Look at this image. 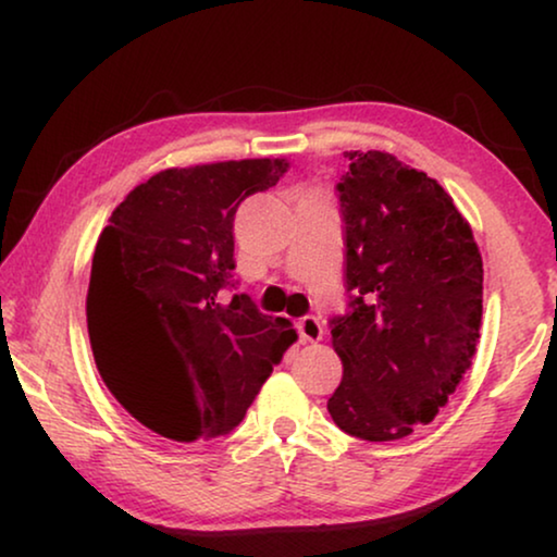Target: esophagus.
Returning a JSON list of instances; mask_svg holds the SVG:
<instances>
[{"label":"esophagus","mask_w":557,"mask_h":557,"mask_svg":"<svg viewBox=\"0 0 557 557\" xmlns=\"http://www.w3.org/2000/svg\"><path fill=\"white\" fill-rule=\"evenodd\" d=\"M296 330H299V337L304 342H319L324 334V326L319 322V317H301L299 322H296Z\"/></svg>","instance_id":"obj_1"}]
</instances>
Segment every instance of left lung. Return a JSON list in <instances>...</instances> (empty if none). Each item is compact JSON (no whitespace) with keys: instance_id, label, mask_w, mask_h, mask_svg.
<instances>
[{"instance_id":"obj_1","label":"left lung","mask_w":557,"mask_h":557,"mask_svg":"<svg viewBox=\"0 0 557 557\" xmlns=\"http://www.w3.org/2000/svg\"><path fill=\"white\" fill-rule=\"evenodd\" d=\"M347 314L334 317L342 383L332 421L362 441L431 423L476 352L484 269L451 195L387 151H345Z\"/></svg>"}]
</instances>
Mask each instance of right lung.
<instances>
[{
	"label": "right lung",
	"instance_id": "obj_1",
	"mask_svg": "<svg viewBox=\"0 0 557 557\" xmlns=\"http://www.w3.org/2000/svg\"><path fill=\"white\" fill-rule=\"evenodd\" d=\"M286 159L164 170L136 185L96 243L88 337L106 387L141 425L193 444L243 421L292 322L261 314L233 284V220L248 195L276 185Z\"/></svg>",
	"mask_w": 557,
	"mask_h": 557
}]
</instances>
